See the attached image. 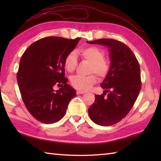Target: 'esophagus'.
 I'll list each match as a JSON object with an SVG mask.
<instances>
[{
    "instance_id": "34e87169",
    "label": "esophagus",
    "mask_w": 161,
    "mask_h": 161,
    "mask_svg": "<svg viewBox=\"0 0 161 161\" xmlns=\"http://www.w3.org/2000/svg\"><path fill=\"white\" fill-rule=\"evenodd\" d=\"M76 93H77V95H80V94H84V93H85V92H83V91H77L76 92Z\"/></svg>"
}]
</instances>
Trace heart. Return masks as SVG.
Masks as SVG:
<instances>
[{"label":"heart","mask_w":161,"mask_h":161,"mask_svg":"<svg viewBox=\"0 0 161 161\" xmlns=\"http://www.w3.org/2000/svg\"><path fill=\"white\" fill-rule=\"evenodd\" d=\"M77 53L84 59L91 63L89 73H95L97 76L103 79L107 76L110 70V64L108 61L104 59V53L97 47L90 46L79 50ZM77 65V55L74 52L68 54L64 59L65 68L68 72L75 70ZM97 81V77L95 75L88 76L75 75L71 77L70 82L72 86L76 89L81 91L89 90Z\"/></svg>","instance_id":"obj_1"}]
</instances>
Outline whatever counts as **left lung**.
Wrapping results in <instances>:
<instances>
[{
	"label": "left lung",
	"instance_id": "obj_1",
	"mask_svg": "<svg viewBox=\"0 0 161 161\" xmlns=\"http://www.w3.org/2000/svg\"><path fill=\"white\" fill-rule=\"evenodd\" d=\"M87 43L108 48L110 70L100 84L105 91L103 94L95 95L88 115L95 124L110 126L129 114L138 96L141 89L140 65L132 50L119 41L101 39Z\"/></svg>",
	"mask_w": 161,
	"mask_h": 161
}]
</instances>
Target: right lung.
Masks as SVG:
<instances>
[{
  "instance_id": "1",
  "label": "right lung",
  "mask_w": 161,
  "mask_h": 161,
  "mask_svg": "<svg viewBox=\"0 0 161 161\" xmlns=\"http://www.w3.org/2000/svg\"><path fill=\"white\" fill-rule=\"evenodd\" d=\"M81 38L47 36L31 44L24 52L17 73L22 100L28 111L44 124L59 121L76 91L64 77V59ZM57 85L61 88L54 91Z\"/></svg>"
}]
</instances>
